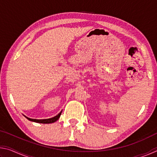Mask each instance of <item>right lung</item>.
Returning <instances> with one entry per match:
<instances>
[{
	"label": "right lung",
	"instance_id": "right-lung-1",
	"mask_svg": "<svg viewBox=\"0 0 157 157\" xmlns=\"http://www.w3.org/2000/svg\"><path fill=\"white\" fill-rule=\"evenodd\" d=\"M62 111H60L59 113H58L57 116H55V117H52L51 118H47V119H33V118H30L28 117L24 116L28 120L33 121V122H35V123H43V124H48V123H53L55 122H56L58 119L59 118V117L62 114Z\"/></svg>",
	"mask_w": 157,
	"mask_h": 157
}]
</instances>
